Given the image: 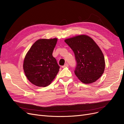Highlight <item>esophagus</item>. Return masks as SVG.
<instances>
[{
    "label": "esophagus",
    "instance_id": "obj_1",
    "mask_svg": "<svg viewBox=\"0 0 124 124\" xmlns=\"http://www.w3.org/2000/svg\"><path fill=\"white\" fill-rule=\"evenodd\" d=\"M68 64L67 63H65V64L63 65V66H62V68H65V67H68Z\"/></svg>",
    "mask_w": 124,
    "mask_h": 124
}]
</instances>
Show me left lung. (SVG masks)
Returning <instances> with one entry per match:
<instances>
[{"label": "left lung", "instance_id": "8db88e82", "mask_svg": "<svg viewBox=\"0 0 124 124\" xmlns=\"http://www.w3.org/2000/svg\"><path fill=\"white\" fill-rule=\"evenodd\" d=\"M73 51L77 61L75 74L82 83L90 84L101 77L105 69L104 55L98 45L85 35L65 40Z\"/></svg>", "mask_w": 124, "mask_h": 124}]
</instances>
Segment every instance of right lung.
Wrapping results in <instances>:
<instances>
[{"label": "right lung", "instance_id": "add662e5", "mask_svg": "<svg viewBox=\"0 0 124 124\" xmlns=\"http://www.w3.org/2000/svg\"><path fill=\"white\" fill-rule=\"evenodd\" d=\"M57 39H39L26 54L23 63L26 77L39 87L50 85L58 73L59 66L52 55Z\"/></svg>", "mask_w": 124, "mask_h": 124}]
</instances>
